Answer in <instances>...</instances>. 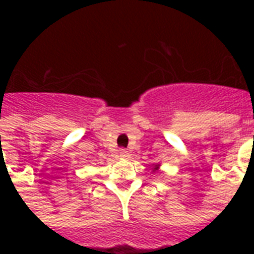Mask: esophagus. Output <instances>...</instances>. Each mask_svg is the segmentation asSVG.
Returning a JSON list of instances; mask_svg holds the SVG:
<instances>
[{"label":"esophagus","instance_id":"34e87169","mask_svg":"<svg viewBox=\"0 0 254 254\" xmlns=\"http://www.w3.org/2000/svg\"><path fill=\"white\" fill-rule=\"evenodd\" d=\"M119 155H120V158L127 159V158H129V151H127V149H120Z\"/></svg>","mask_w":254,"mask_h":254}]
</instances>
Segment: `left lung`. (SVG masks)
I'll return each instance as SVG.
<instances>
[{
  "label": "left lung",
  "instance_id": "8db88e82",
  "mask_svg": "<svg viewBox=\"0 0 254 254\" xmlns=\"http://www.w3.org/2000/svg\"><path fill=\"white\" fill-rule=\"evenodd\" d=\"M158 166H159V165H155V166H154V170H158Z\"/></svg>",
  "mask_w": 254,
  "mask_h": 254
}]
</instances>
